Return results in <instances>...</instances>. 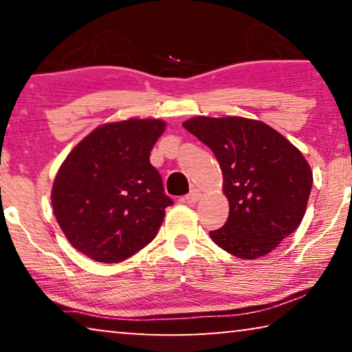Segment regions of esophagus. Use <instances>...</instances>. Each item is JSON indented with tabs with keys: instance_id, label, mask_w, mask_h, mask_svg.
<instances>
[{
	"instance_id": "esophagus-1",
	"label": "esophagus",
	"mask_w": 352,
	"mask_h": 352,
	"mask_svg": "<svg viewBox=\"0 0 352 352\" xmlns=\"http://www.w3.org/2000/svg\"><path fill=\"white\" fill-rule=\"evenodd\" d=\"M200 199H201V194H200V190H197V189L190 190L189 194L186 195V201H187V204H195V201H199Z\"/></svg>"
}]
</instances>
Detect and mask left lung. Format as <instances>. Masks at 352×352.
<instances>
[{
    "instance_id": "obj_1",
    "label": "left lung",
    "mask_w": 352,
    "mask_h": 352,
    "mask_svg": "<svg viewBox=\"0 0 352 352\" xmlns=\"http://www.w3.org/2000/svg\"><path fill=\"white\" fill-rule=\"evenodd\" d=\"M213 151L223 171L229 218L210 237L242 259L266 256L305 218L312 170L280 133L243 117H194L182 123Z\"/></svg>"
}]
</instances>
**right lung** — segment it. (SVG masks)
Listing matches in <instances>:
<instances>
[{"label": "right lung", "instance_id": "right-lung-1", "mask_svg": "<svg viewBox=\"0 0 352 352\" xmlns=\"http://www.w3.org/2000/svg\"><path fill=\"white\" fill-rule=\"evenodd\" d=\"M160 118L104 123L65 157L51 204L65 239L99 263H120L151 243L173 201L151 151L165 131Z\"/></svg>", "mask_w": 352, "mask_h": 352}]
</instances>
